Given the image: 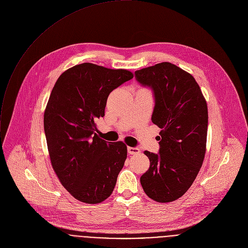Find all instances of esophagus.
Wrapping results in <instances>:
<instances>
[{"mask_svg": "<svg viewBox=\"0 0 248 248\" xmlns=\"http://www.w3.org/2000/svg\"><path fill=\"white\" fill-rule=\"evenodd\" d=\"M127 152L129 155H138L140 154V149L136 147H127Z\"/></svg>", "mask_w": 248, "mask_h": 248, "instance_id": "esophagus-1", "label": "esophagus"}]
</instances>
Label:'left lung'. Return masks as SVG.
<instances>
[{
	"label": "left lung",
	"mask_w": 248,
	"mask_h": 248,
	"mask_svg": "<svg viewBox=\"0 0 248 248\" xmlns=\"http://www.w3.org/2000/svg\"><path fill=\"white\" fill-rule=\"evenodd\" d=\"M137 82L152 89V122L161 128L158 154L145 152L151 165L140 182L159 203L182 197L196 179L206 153L208 106L199 85L171 62L135 71Z\"/></svg>",
	"instance_id": "8db88e82"
}]
</instances>
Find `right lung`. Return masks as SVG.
<instances>
[{
	"label": "right lung",
	"mask_w": 248,
	"mask_h": 248,
	"mask_svg": "<svg viewBox=\"0 0 248 248\" xmlns=\"http://www.w3.org/2000/svg\"><path fill=\"white\" fill-rule=\"evenodd\" d=\"M133 78L125 69L90 62L77 64L57 80L45 112L44 132L52 167L77 200L97 204L113 192L124 165L126 146L98 137L109 93Z\"/></svg>",
	"instance_id": "add662e5"
}]
</instances>
